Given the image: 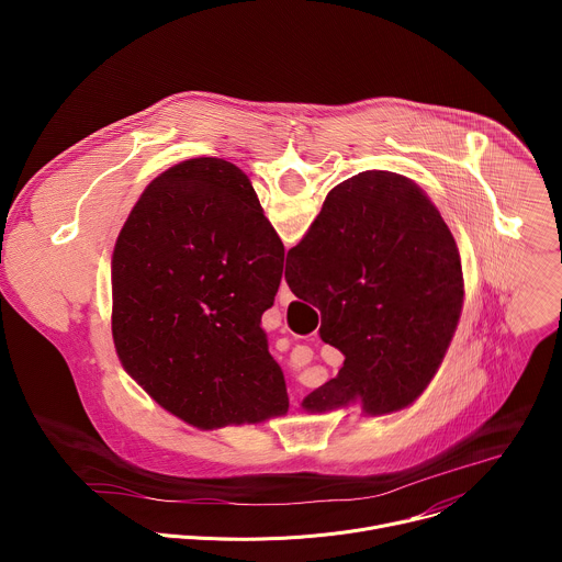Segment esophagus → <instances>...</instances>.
I'll return each instance as SVG.
<instances>
[{
    "label": "esophagus",
    "instance_id": "1",
    "mask_svg": "<svg viewBox=\"0 0 562 562\" xmlns=\"http://www.w3.org/2000/svg\"><path fill=\"white\" fill-rule=\"evenodd\" d=\"M291 300H293V293H291L289 284L282 280V284H280V304H282V306H286Z\"/></svg>",
    "mask_w": 562,
    "mask_h": 562
}]
</instances>
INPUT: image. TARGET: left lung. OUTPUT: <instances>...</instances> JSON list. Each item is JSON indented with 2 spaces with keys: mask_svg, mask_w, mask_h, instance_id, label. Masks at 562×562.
<instances>
[{
  "mask_svg": "<svg viewBox=\"0 0 562 562\" xmlns=\"http://www.w3.org/2000/svg\"><path fill=\"white\" fill-rule=\"evenodd\" d=\"M284 245L249 178L220 157L157 176L113 251V342L155 403L198 429L256 425L289 412L262 313Z\"/></svg>",
  "mask_w": 562,
  "mask_h": 562,
  "instance_id": "obj_1",
  "label": "left lung"
}]
</instances>
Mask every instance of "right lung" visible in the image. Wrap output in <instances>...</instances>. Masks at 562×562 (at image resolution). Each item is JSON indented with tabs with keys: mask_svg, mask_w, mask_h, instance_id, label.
I'll use <instances>...</instances> for the list:
<instances>
[{
	"mask_svg": "<svg viewBox=\"0 0 562 562\" xmlns=\"http://www.w3.org/2000/svg\"><path fill=\"white\" fill-rule=\"evenodd\" d=\"M289 289L319 308V338L345 356L311 391V414L362 403L382 416L409 407L436 375L462 311L456 239L427 193L391 171H364L329 191L289 251Z\"/></svg>",
	"mask_w": 562,
	"mask_h": 562,
	"instance_id": "add662e5",
	"label": "right lung"
}]
</instances>
